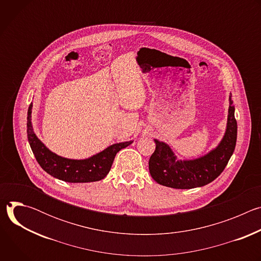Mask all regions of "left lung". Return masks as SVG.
<instances>
[{
    "instance_id": "8db88e82",
    "label": "left lung",
    "mask_w": 261,
    "mask_h": 261,
    "mask_svg": "<svg viewBox=\"0 0 261 261\" xmlns=\"http://www.w3.org/2000/svg\"><path fill=\"white\" fill-rule=\"evenodd\" d=\"M232 102L230 96L224 137L214 151L201 158L179 161L166 143L155 139L156 150L148 160V169L158 184L174 189H192L210 184L222 173L234 152L237 143L238 124Z\"/></svg>"
}]
</instances>
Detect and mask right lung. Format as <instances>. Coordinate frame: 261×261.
I'll return each mask as SVG.
<instances>
[{
  "instance_id": "1",
  "label": "right lung",
  "mask_w": 261,
  "mask_h": 261,
  "mask_svg": "<svg viewBox=\"0 0 261 261\" xmlns=\"http://www.w3.org/2000/svg\"><path fill=\"white\" fill-rule=\"evenodd\" d=\"M31 113L32 103L28 109L27 133L33 154L44 171L65 181L89 182L103 179L109 172L117 153L132 143V141H127L113 144L86 160L66 159L50 152L35 135L31 124Z\"/></svg>"
}]
</instances>
